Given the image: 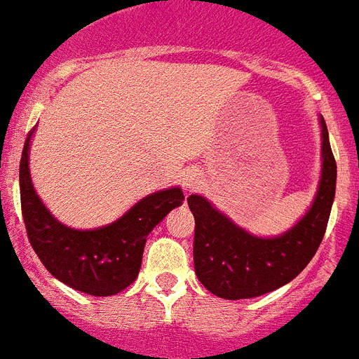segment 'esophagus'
<instances>
[{
	"mask_svg": "<svg viewBox=\"0 0 359 359\" xmlns=\"http://www.w3.org/2000/svg\"><path fill=\"white\" fill-rule=\"evenodd\" d=\"M182 186L186 187L187 191H195L196 187H200V173L187 172L186 175H184Z\"/></svg>",
	"mask_w": 359,
	"mask_h": 359,
	"instance_id": "obj_1",
	"label": "esophagus"
}]
</instances>
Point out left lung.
I'll list each match as a JSON object with an SVG mask.
<instances>
[{
	"label": "left lung",
	"instance_id": "1",
	"mask_svg": "<svg viewBox=\"0 0 359 359\" xmlns=\"http://www.w3.org/2000/svg\"><path fill=\"white\" fill-rule=\"evenodd\" d=\"M322 123V179L308 215L279 238H256L234 225L198 195L187 196L195 216L193 261L200 283L229 300L254 299L295 279L324 240L337 189V161Z\"/></svg>",
	"mask_w": 359,
	"mask_h": 359
}]
</instances>
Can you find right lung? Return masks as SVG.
I'll list each match as a JSON object with an SVG mask.
<instances>
[{"label":"right lung","mask_w":359,"mask_h":359,"mask_svg":"<svg viewBox=\"0 0 359 359\" xmlns=\"http://www.w3.org/2000/svg\"><path fill=\"white\" fill-rule=\"evenodd\" d=\"M30 130L19 164L21 211L28 241L48 272L76 292L95 297L116 295L140 273L144 243L151 229L179 208V187L154 193L137 202L125 216L95 231H75L59 224L35 195L28 170Z\"/></svg>","instance_id":"1"}]
</instances>
